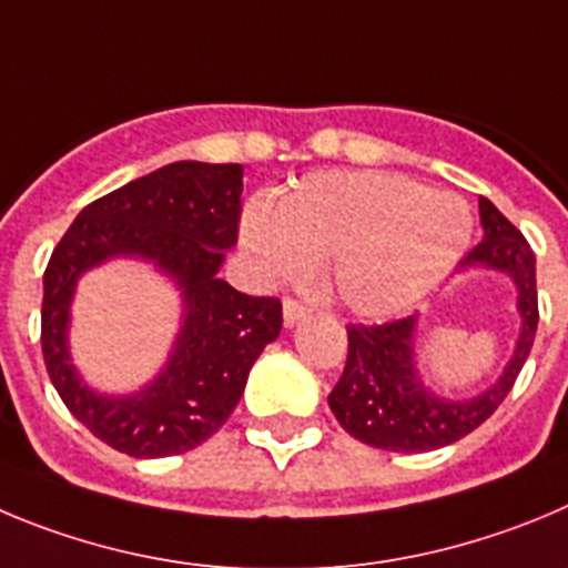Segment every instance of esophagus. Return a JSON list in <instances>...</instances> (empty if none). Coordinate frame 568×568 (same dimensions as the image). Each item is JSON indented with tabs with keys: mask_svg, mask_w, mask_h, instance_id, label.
<instances>
[{
	"mask_svg": "<svg viewBox=\"0 0 568 568\" xmlns=\"http://www.w3.org/2000/svg\"><path fill=\"white\" fill-rule=\"evenodd\" d=\"M305 314H308V308H305L300 300H294V296H285V300H283V320H285V325H288V328L303 320Z\"/></svg>",
	"mask_w": 568,
	"mask_h": 568,
	"instance_id": "obj_1",
	"label": "esophagus"
}]
</instances>
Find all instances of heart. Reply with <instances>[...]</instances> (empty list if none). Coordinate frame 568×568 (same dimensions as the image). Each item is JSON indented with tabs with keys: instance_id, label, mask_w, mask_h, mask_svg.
Segmentation results:
<instances>
[{
	"instance_id": "b5f03b06",
	"label": "heart",
	"mask_w": 568,
	"mask_h": 568,
	"mask_svg": "<svg viewBox=\"0 0 568 568\" xmlns=\"http://www.w3.org/2000/svg\"><path fill=\"white\" fill-rule=\"evenodd\" d=\"M473 232L462 197L390 172H328L243 214L263 277L296 280L325 263V288L359 316L416 303L456 265Z\"/></svg>"
}]
</instances>
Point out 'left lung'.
<instances>
[{"label":"left lung","mask_w":568,"mask_h":568,"mask_svg":"<svg viewBox=\"0 0 568 568\" xmlns=\"http://www.w3.org/2000/svg\"><path fill=\"white\" fill-rule=\"evenodd\" d=\"M484 240L458 263L462 268L487 265L507 272L518 285L520 339L504 376L481 396L449 402L433 396L418 382L413 365L416 316L365 325H347V359L339 382L328 393L336 422L359 442L390 453H427L458 442L481 427L513 390L538 331V285L535 252L524 234L487 201H478Z\"/></svg>","instance_id":"left-lung-1"}]
</instances>
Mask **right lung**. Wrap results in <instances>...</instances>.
I'll use <instances>...</instances> for the list:
<instances>
[{"label":"right lung","mask_w":568,"mask_h":568,"mask_svg":"<svg viewBox=\"0 0 568 568\" xmlns=\"http://www.w3.org/2000/svg\"><path fill=\"white\" fill-rule=\"evenodd\" d=\"M240 163L178 161L124 183L79 212L44 268L42 354L68 410L112 449L163 458L221 430L246 390L257 356L283 328L277 296H248L217 277L237 243ZM115 253L155 258L184 288L187 322L171 365L135 397L87 392L67 356L74 280Z\"/></svg>","instance_id":"right-lung-1"}]
</instances>
